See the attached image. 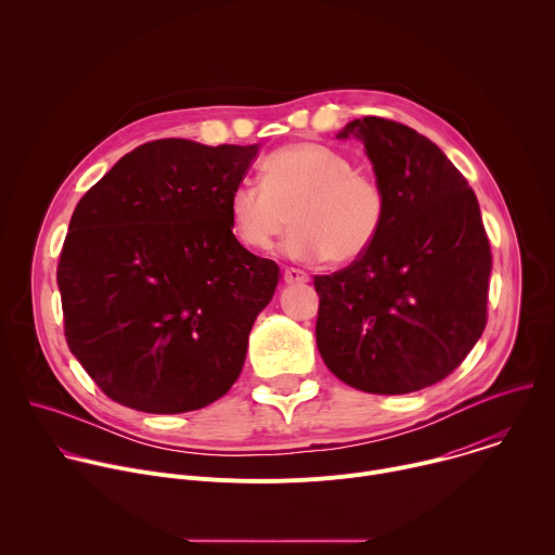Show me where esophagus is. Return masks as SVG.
Wrapping results in <instances>:
<instances>
[{
    "instance_id": "esophagus-1",
    "label": "esophagus",
    "mask_w": 555,
    "mask_h": 555,
    "mask_svg": "<svg viewBox=\"0 0 555 555\" xmlns=\"http://www.w3.org/2000/svg\"><path fill=\"white\" fill-rule=\"evenodd\" d=\"M283 279H285V283H307V281H309V274L302 272V270H298V268H285Z\"/></svg>"
}]
</instances>
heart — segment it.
<instances>
[{
    "label": "heart",
    "instance_id": "1",
    "mask_svg": "<svg viewBox=\"0 0 555 555\" xmlns=\"http://www.w3.org/2000/svg\"><path fill=\"white\" fill-rule=\"evenodd\" d=\"M382 182L356 171L349 157L319 142H294L268 153L261 184H236L225 204L234 242L266 253L294 223L283 244L292 259L345 266L360 261L386 221Z\"/></svg>",
    "mask_w": 555,
    "mask_h": 555
}]
</instances>
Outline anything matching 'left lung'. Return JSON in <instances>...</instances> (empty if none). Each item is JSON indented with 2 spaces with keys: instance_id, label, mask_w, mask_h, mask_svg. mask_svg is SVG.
Masks as SVG:
<instances>
[{
  "instance_id": "8db88e82",
  "label": "left lung",
  "mask_w": 555,
  "mask_h": 555,
  "mask_svg": "<svg viewBox=\"0 0 555 555\" xmlns=\"http://www.w3.org/2000/svg\"><path fill=\"white\" fill-rule=\"evenodd\" d=\"M356 133L386 191L375 246L319 292L315 345L345 384L402 395L448 377L488 323L492 253L479 202L446 153L415 129L364 116Z\"/></svg>"
}]
</instances>
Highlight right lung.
<instances>
[{
    "label": "right lung",
    "instance_id": "add662e5",
    "mask_svg": "<svg viewBox=\"0 0 555 555\" xmlns=\"http://www.w3.org/2000/svg\"><path fill=\"white\" fill-rule=\"evenodd\" d=\"M259 146L140 144L76 204L56 268L69 351L109 400L204 409L240 377L279 266L240 244L225 204Z\"/></svg>",
    "mask_w": 555,
    "mask_h": 555
}]
</instances>
